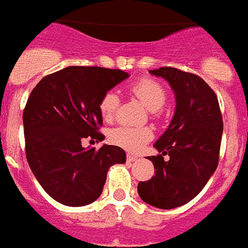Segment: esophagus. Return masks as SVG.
Masks as SVG:
<instances>
[{
  "mask_svg": "<svg viewBox=\"0 0 248 248\" xmlns=\"http://www.w3.org/2000/svg\"><path fill=\"white\" fill-rule=\"evenodd\" d=\"M137 158H138V157H137V156L130 155V154H128V155H126V160H128V161H130V162H132V161H136Z\"/></svg>",
  "mask_w": 248,
  "mask_h": 248,
  "instance_id": "obj_1",
  "label": "esophagus"
}]
</instances>
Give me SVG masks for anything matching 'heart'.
Here are the masks:
<instances>
[{
  "instance_id": "1",
  "label": "heart",
  "mask_w": 248,
  "mask_h": 248,
  "mask_svg": "<svg viewBox=\"0 0 248 248\" xmlns=\"http://www.w3.org/2000/svg\"><path fill=\"white\" fill-rule=\"evenodd\" d=\"M128 92L133 98L138 100L144 108L150 110L152 119L160 118L162 108L168 100V90L160 80L154 78H140L128 87ZM120 98L114 91H108L101 97L98 110L105 122H112L118 114ZM154 132L148 126L130 128L118 126L110 132V140L115 146L124 148L129 152L140 151L148 140H152Z\"/></svg>"
}]
</instances>
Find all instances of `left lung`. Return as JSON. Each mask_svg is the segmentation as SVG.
<instances>
[{"label":"left lung","mask_w":248,"mask_h":248,"mask_svg":"<svg viewBox=\"0 0 248 248\" xmlns=\"http://www.w3.org/2000/svg\"><path fill=\"white\" fill-rule=\"evenodd\" d=\"M150 73L170 83L177 108L154 144L160 154L148 157L156 174L138 183V193L148 205L174 209L195 199L217 170L223 118L217 94L199 75L170 66Z\"/></svg>","instance_id":"obj_1"}]
</instances>
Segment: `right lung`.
Returning a JSON list of instances; mask_svg holds the SVG:
<instances>
[{"label": "right lung", "mask_w": 248, "mask_h": 248, "mask_svg": "<svg viewBox=\"0 0 248 248\" xmlns=\"http://www.w3.org/2000/svg\"><path fill=\"white\" fill-rule=\"evenodd\" d=\"M129 74L119 69L69 66L46 75L33 88L23 112L25 154L39 184L57 202L84 206L104 189L108 168L125 162V151L83 140H104L101 97Z\"/></svg>", "instance_id": "1"}]
</instances>
